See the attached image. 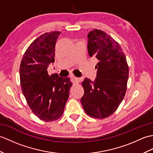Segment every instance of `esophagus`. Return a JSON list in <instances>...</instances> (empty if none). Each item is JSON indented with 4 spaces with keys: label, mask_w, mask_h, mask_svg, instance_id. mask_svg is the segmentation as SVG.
<instances>
[{
    "label": "esophagus",
    "mask_w": 153,
    "mask_h": 153,
    "mask_svg": "<svg viewBox=\"0 0 153 153\" xmlns=\"http://www.w3.org/2000/svg\"><path fill=\"white\" fill-rule=\"evenodd\" d=\"M71 78L73 80V82L75 83H79L81 81L80 78H78V77H76L74 76H71Z\"/></svg>",
    "instance_id": "34e87169"
}]
</instances>
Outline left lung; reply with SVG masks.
Listing matches in <instances>:
<instances>
[{
	"label": "left lung",
	"instance_id": "obj_1",
	"mask_svg": "<svg viewBox=\"0 0 153 153\" xmlns=\"http://www.w3.org/2000/svg\"><path fill=\"white\" fill-rule=\"evenodd\" d=\"M88 53L99 60L94 82L85 78L81 99L87 115L108 118L118 108L126 95L129 67L121 46L106 32L93 30L88 34Z\"/></svg>",
	"mask_w": 153,
	"mask_h": 153
}]
</instances>
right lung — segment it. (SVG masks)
<instances>
[{
	"label": "right lung",
	"mask_w": 153,
	"mask_h": 153,
	"mask_svg": "<svg viewBox=\"0 0 153 153\" xmlns=\"http://www.w3.org/2000/svg\"><path fill=\"white\" fill-rule=\"evenodd\" d=\"M60 31L45 33L25 51L19 67L22 93L32 112L40 120L59 119L70 95L72 83L69 77L49 76L47 68L54 63L55 45Z\"/></svg>",
	"instance_id": "1"
}]
</instances>
